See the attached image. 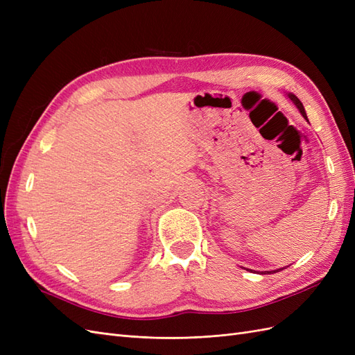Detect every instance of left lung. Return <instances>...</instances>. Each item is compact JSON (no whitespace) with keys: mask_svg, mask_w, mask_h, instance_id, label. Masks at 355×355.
<instances>
[{"mask_svg":"<svg viewBox=\"0 0 355 355\" xmlns=\"http://www.w3.org/2000/svg\"><path fill=\"white\" fill-rule=\"evenodd\" d=\"M287 96H288V99L292 101V102L296 105V108L300 111V114H302V116H304V118H306V120H308V116H306V112H305L304 105H302V102H300V101L297 99V96H295L293 93H288ZM280 271H282V268H280ZM265 272H266V271H265ZM265 272H263V274H265ZM274 272H278V270H277V271H271V272H268V274H274Z\"/></svg>","mask_w":355,"mask_h":355,"instance_id":"left-lung-1","label":"left lung"}]
</instances>
